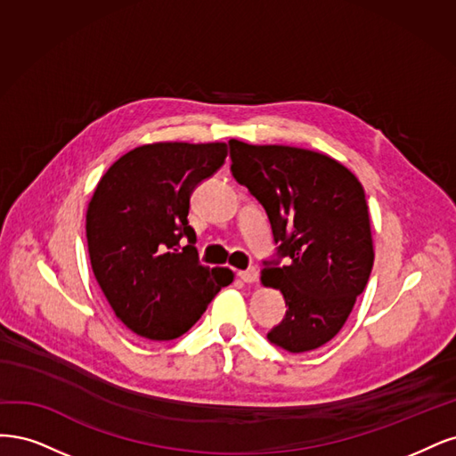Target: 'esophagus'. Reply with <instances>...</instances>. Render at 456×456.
I'll return each instance as SVG.
<instances>
[{
  "label": "esophagus",
  "instance_id": "34e87169",
  "mask_svg": "<svg viewBox=\"0 0 456 456\" xmlns=\"http://www.w3.org/2000/svg\"><path fill=\"white\" fill-rule=\"evenodd\" d=\"M239 276H240V281H242V282H246V284H254V282H257V276H259V273H257V269H256V267H249V269H246V271H240V273H239Z\"/></svg>",
  "mask_w": 456,
  "mask_h": 456
}]
</instances>
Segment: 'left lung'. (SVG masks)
Wrapping results in <instances>:
<instances>
[{
	"mask_svg": "<svg viewBox=\"0 0 456 456\" xmlns=\"http://www.w3.org/2000/svg\"><path fill=\"white\" fill-rule=\"evenodd\" d=\"M231 172L265 208L278 257L261 282L282 291L286 316L267 339L293 354L341 331L370 281L373 239L363 187L339 160L289 145L229 140Z\"/></svg>",
	"mask_w": 456,
	"mask_h": 456,
	"instance_id": "left-lung-1",
	"label": "left lung"
}]
</instances>
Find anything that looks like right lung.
Segmentation results:
<instances>
[{
    "mask_svg": "<svg viewBox=\"0 0 456 456\" xmlns=\"http://www.w3.org/2000/svg\"><path fill=\"white\" fill-rule=\"evenodd\" d=\"M225 157L224 142L140 145L94 189L86 208L93 273L115 316L145 339L183 335L232 282V271L200 265L187 219L191 193ZM183 236L190 244L180 253Z\"/></svg>",
    "mask_w": 456,
    "mask_h": 456,
    "instance_id": "right-lung-1",
    "label": "right lung"
}]
</instances>
